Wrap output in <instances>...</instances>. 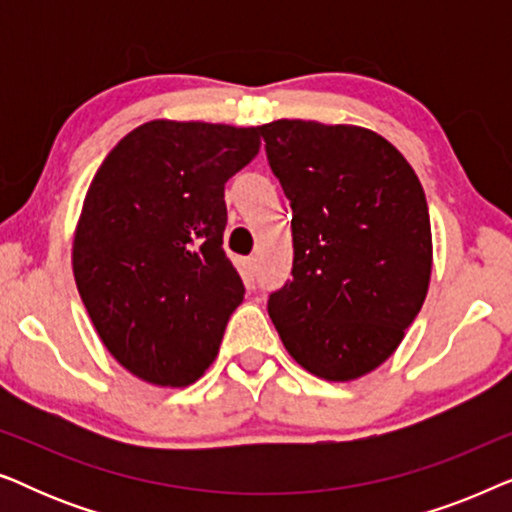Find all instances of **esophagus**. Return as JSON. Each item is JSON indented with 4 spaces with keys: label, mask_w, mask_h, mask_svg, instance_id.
<instances>
[{
    "label": "esophagus",
    "mask_w": 512,
    "mask_h": 512,
    "mask_svg": "<svg viewBox=\"0 0 512 512\" xmlns=\"http://www.w3.org/2000/svg\"><path fill=\"white\" fill-rule=\"evenodd\" d=\"M242 268H244V277H247V279H251V282H254V277H256V258H254V256H251V258H244Z\"/></svg>",
    "instance_id": "esophagus-1"
}]
</instances>
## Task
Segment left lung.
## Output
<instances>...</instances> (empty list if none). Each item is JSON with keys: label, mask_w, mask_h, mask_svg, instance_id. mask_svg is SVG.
<instances>
[{"label": "left lung", "mask_w": 512, "mask_h": 512, "mask_svg": "<svg viewBox=\"0 0 512 512\" xmlns=\"http://www.w3.org/2000/svg\"><path fill=\"white\" fill-rule=\"evenodd\" d=\"M258 132L293 209V279L268 300L272 324L307 373L368 375L396 352L429 291L424 188L368 128L282 118Z\"/></svg>", "instance_id": "8db88e82"}]
</instances>
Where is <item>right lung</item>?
Returning <instances> with one entry per match:
<instances>
[{"label": "right lung", "instance_id": "1", "mask_svg": "<svg viewBox=\"0 0 512 512\" xmlns=\"http://www.w3.org/2000/svg\"><path fill=\"white\" fill-rule=\"evenodd\" d=\"M258 149V128L158 118L128 132L90 181L76 289L104 347L139 380L188 387L219 354L244 298L223 251V188Z\"/></svg>", "mask_w": 512, "mask_h": 512}]
</instances>
